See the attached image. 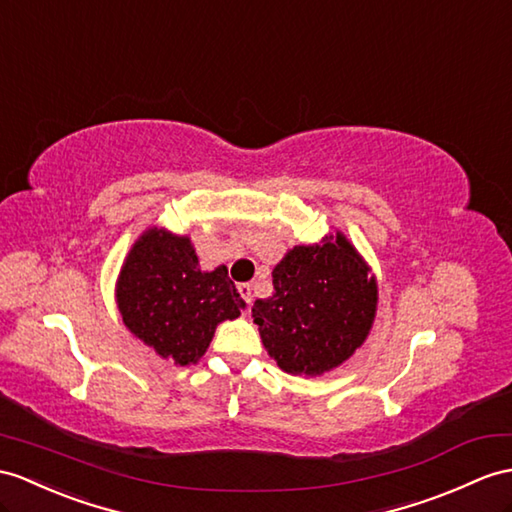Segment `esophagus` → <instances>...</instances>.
Listing matches in <instances>:
<instances>
[{"mask_svg":"<svg viewBox=\"0 0 512 512\" xmlns=\"http://www.w3.org/2000/svg\"><path fill=\"white\" fill-rule=\"evenodd\" d=\"M236 291H239L241 299H243V302H245L247 308H249V304H252V286H249L247 282H243V284L236 286Z\"/></svg>","mask_w":512,"mask_h":512,"instance_id":"obj_1","label":"esophagus"}]
</instances>
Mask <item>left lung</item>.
Returning a JSON list of instances; mask_svg holds the SVG:
<instances>
[{
    "label": "left lung",
    "instance_id": "8db88e82",
    "mask_svg": "<svg viewBox=\"0 0 512 512\" xmlns=\"http://www.w3.org/2000/svg\"><path fill=\"white\" fill-rule=\"evenodd\" d=\"M273 293L252 308L265 350L291 376H321L365 343L378 306L369 265L341 232L297 245L273 269Z\"/></svg>",
    "mask_w": 512,
    "mask_h": 512
}]
</instances>
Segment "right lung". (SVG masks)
I'll return each mask as SVG.
<instances>
[{
  "mask_svg": "<svg viewBox=\"0 0 512 512\" xmlns=\"http://www.w3.org/2000/svg\"><path fill=\"white\" fill-rule=\"evenodd\" d=\"M117 306L136 339L186 367L206 354L215 328L239 317L245 302L226 267L199 269L189 236L149 228L121 267Z\"/></svg>",
  "mask_w": 512,
  "mask_h": 512,
  "instance_id": "1",
  "label": "right lung"
}]
</instances>
